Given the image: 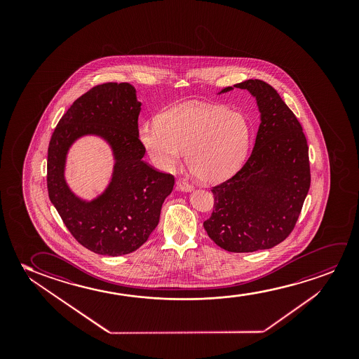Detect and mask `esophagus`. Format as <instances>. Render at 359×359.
<instances>
[{
    "label": "esophagus",
    "instance_id": "obj_1",
    "mask_svg": "<svg viewBox=\"0 0 359 359\" xmlns=\"http://www.w3.org/2000/svg\"><path fill=\"white\" fill-rule=\"evenodd\" d=\"M177 189L182 190V191L189 192L192 190L191 184H189L187 180H177Z\"/></svg>",
    "mask_w": 359,
    "mask_h": 359
}]
</instances>
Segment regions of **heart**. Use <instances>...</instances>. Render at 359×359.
Wrapping results in <instances>:
<instances>
[{
    "mask_svg": "<svg viewBox=\"0 0 359 359\" xmlns=\"http://www.w3.org/2000/svg\"><path fill=\"white\" fill-rule=\"evenodd\" d=\"M251 128L244 114L213 104L189 103L140 126L138 137L157 167L172 170L187 153L192 174L203 182L231 177L245 161Z\"/></svg>",
    "mask_w": 359,
    "mask_h": 359,
    "instance_id": "1",
    "label": "heart"
}]
</instances>
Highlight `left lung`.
Returning <instances> with one entry per match:
<instances>
[{
    "mask_svg": "<svg viewBox=\"0 0 359 359\" xmlns=\"http://www.w3.org/2000/svg\"><path fill=\"white\" fill-rule=\"evenodd\" d=\"M234 87L255 97L260 126L241 170L212 187L213 212L203 228L222 249L252 252L273 248L294 229L309 191V148L298 118L272 86L248 79Z\"/></svg>",
    "mask_w": 359,
    "mask_h": 359,
    "instance_id": "1",
    "label": "left lung"
}]
</instances>
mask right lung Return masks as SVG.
I'll return each mask as SVG.
<instances>
[{"label": "right lung", "instance_id": "obj_1", "mask_svg": "<svg viewBox=\"0 0 359 359\" xmlns=\"http://www.w3.org/2000/svg\"><path fill=\"white\" fill-rule=\"evenodd\" d=\"M141 103L131 84H98L74 100L55 128L48 149V191L65 226L81 245L100 255L137 250L159 222L165 197L175 179L142 158L138 138ZM84 134L103 137L116 158L112 182L93 202H83L64 180L70 144Z\"/></svg>", "mask_w": 359, "mask_h": 359}]
</instances>
